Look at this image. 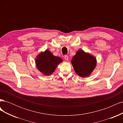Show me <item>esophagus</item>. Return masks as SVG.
Wrapping results in <instances>:
<instances>
[{
    "instance_id": "obj_1",
    "label": "esophagus",
    "mask_w": 123,
    "mask_h": 123,
    "mask_svg": "<svg viewBox=\"0 0 123 123\" xmlns=\"http://www.w3.org/2000/svg\"><path fill=\"white\" fill-rule=\"evenodd\" d=\"M64 58H65V59L66 61H68V55H65Z\"/></svg>"
}]
</instances>
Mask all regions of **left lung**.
<instances>
[{"label":"left lung","mask_w":123,"mask_h":123,"mask_svg":"<svg viewBox=\"0 0 123 123\" xmlns=\"http://www.w3.org/2000/svg\"><path fill=\"white\" fill-rule=\"evenodd\" d=\"M71 63L76 73L85 77L90 75L96 65V58L82 50H79L73 57Z\"/></svg>","instance_id":"left-lung-1"}]
</instances>
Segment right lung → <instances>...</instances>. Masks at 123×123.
I'll use <instances>...</instances> for the list:
<instances>
[{"mask_svg":"<svg viewBox=\"0 0 123 123\" xmlns=\"http://www.w3.org/2000/svg\"><path fill=\"white\" fill-rule=\"evenodd\" d=\"M62 62V59L55 56L48 50L40 53L35 60L37 68L40 72L45 75H49L52 74L57 65Z\"/></svg>","mask_w":123,"mask_h":123,"instance_id":"add662e5","label":"right lung"}]
</instances>
